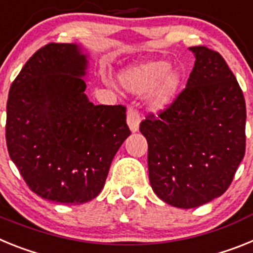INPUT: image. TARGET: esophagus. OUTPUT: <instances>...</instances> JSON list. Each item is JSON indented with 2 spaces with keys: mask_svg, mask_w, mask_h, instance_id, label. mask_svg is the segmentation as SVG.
Instances as JSON below:
<instances>
[{
  "mask_svg": "<svg viewBox=\"0 0 253 253\" xmlns=\"http://www.w3.org/2000/svg\"><path fill=\"white\" fill-rule=\"evenodd\" d=\"M126 123H128L129 128L133 131L139 130V123H140V115L134 107H129L126 111Z\"/></svg>",
  "mask_w": 253,
  "mask_h": 253,
  "instance_id": "1",
  "label": "esophagus"
}]
</instances>
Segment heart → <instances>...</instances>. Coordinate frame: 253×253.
<instances>
[{
  "label": "heart",
  "instance_id": "1",
  "mask_svg": "<svg viewBox=\"0 0 253 253\" xmlns=\"http://www.w3.org/2000/svg\"><path fill=\"white\" fill-rule=\"evenodd\" d=\"M166 60H149L123 71L119 80L123 86L134 93L152 91L151 105L156 110L169 106L180 90L182 76L178 69H169Z\"/></svg>",
  "mask_w": 253,
  "mask_h": 253
}]
</instances>
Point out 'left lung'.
<instances>
[{
    "label": "left lung",
    "instance_id": "obj_1",
    "mask_svg": "<svg viewBox=\"0 0 253 253\" xmlns=\"http://www.w3.org/2000/svg\"><path fill=\"white\" fill-rule=\"evenodd\" d=\"M190 50L196 60L186 87L139 125L148 142L152 189L182 209L224 194L246 151V102L236 77L218 51Z\"/></svg>",
    "mask_w": 253,
    "mask_h": 253
}]
</instances>
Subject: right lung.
<instances>
[{
	"mask_svg": "<svg viewBox=\"0 0 253 253\" xmlns=\"http://www.w3.org/2000/svg\"><path fill=\"white\" fill-rule=\"evenodd\" d=\"M86 69L81 46L49 43L31 55L8 92L10 158L31 191L60 204L99 195L130 135L125 106L88 101Z\"/></svg>",
	"mask_w": 253,
	"mask_h": 253,
	"instance_id": "add662e5",
	"label": "right lung"
}]
</instances>
